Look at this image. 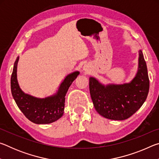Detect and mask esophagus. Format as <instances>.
I'll use <instances>...</instances> for the list:
<instances>
[{
	"label": "esophagus",
	"mask_w": 159,
	"mask_h": 159,
	"mask_svg": "<svg viewBox=\"0 0 159 159\" xmlns=\"http://www.w3.org/2000/svg\"><path fill=\"white\" fill-rule=\"evenodd\" d=\"M83 71L86 72V73H87V72L88 73V72H89V71H90L89 66H87V65H84V66H83Z\"/></svg>",
	"instance_id": "1"
}]
</instances>
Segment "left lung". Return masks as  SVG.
Listing matches in <instances>:
<instances>
[{"instance_id":"1","label":"left lung","mask_w":159,"mask_h":159,"mask_svg":"<svg viewBox=\"0 0 159 159\" xmlns=\"http://www.w3.org/2000/svg\"><path fill=\"white\" fill-rule=\"evenodd\" d=\"M89 88L93 105L99 115L115 120L130 118L140 109L149 93V80L142 51L139 50L138 71L130 82L104 85L90 76Z\"/></svg>"}]
</instances>
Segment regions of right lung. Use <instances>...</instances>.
Listing matches in <instances>:
<instances>
[{
  "label": "right lung",
  "instance_id": "right-lung-1",
  "mask_svg": "<svg viewBox=\"0 0 159 159\" xmlns=\"http://www.w3.org/2000/svg\"><path fill=\"white\" fill-rule=\"evenodd\" d=\"M20 57L15 61L11 76V92L19 109L29 120L36 124H49L57 120L64 114L65 96L70 85L80 72L75 71L66 75L53 95L44 98L25 93L17 80V64Z\"/></svg>",
  "mask_w": 159,
  "mask_h": 159
}]
</instances>
